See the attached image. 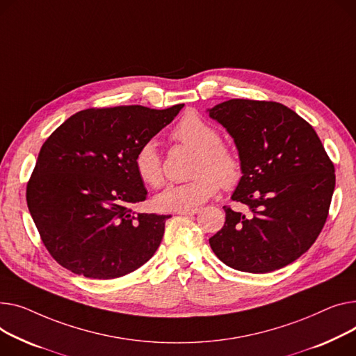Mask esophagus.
Returning a JSON list of instances; mask_svg holds the SVG:
<instances>
[{
    "mask_svg": "<svg viewBox=\"0 0 356 356\" xmlns=\"http://www.w3.org/2000/svg\"><path fill=\"white\" fill-rule=\"evenodd\" d=\"M200 210L199 209H186V210H179L177 215H181V216H193L196 215V213H199Z\"/></svg>",
    "mask_w": 356,
    "mask_h": 356,
    "instance_id": "1",
    "label": "esophagus"
}]
</instances>
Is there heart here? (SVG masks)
Segmentation results:
<instances>
[{
	"label": "heart",
	"instance_id": "b5f03b06",
	"mask_svg": "<svg viewBox=\"0 0 356 356\" xmlns=\"http://www.w3.org/2000/svg\"><path fill=\"white\" fill-rule=\"evenodd\" d=\"M180 143L197 152L193 160L191 181L170 184L154 197L159 210L195 209L211 196L222 184L232 188L242 179L241 161L229 147L220 145V134L196 114L184 115L175 129ZM134 169L138 179L150 187L163 183L161 159L154 141H146L134 156Z\"/></svg>",
	"mask_w": 356,
	"mask_h": 356
}]
</instances>
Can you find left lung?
I'll return each mask as SVG.
<instances>
[{"label": "left lung", "instance_id": "8db88e82", "mask_svg": "<svg viewBox=\"0 0 356 356\" xmlns=\"http://www.w3.org/2000/svg\"><path fill=\"white\" fill-rule=\"evenodd\" d=\"M209 117L239 153L242 179L232 200L250 215L226 211L211 250L236 270L268 273L295 262L319 236L335 191V169L314 127L275 102L232 99Z\"/></svg>", "mask_w": 356, "mask_h": 356}]
</instances>
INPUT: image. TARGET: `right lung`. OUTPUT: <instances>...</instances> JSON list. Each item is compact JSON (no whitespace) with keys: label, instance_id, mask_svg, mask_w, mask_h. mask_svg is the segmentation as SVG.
Instances as JSON below:
<instances>
[{"label":"right lung","instance_id":"1","mask_svg":"<svg viewBox=\"0 0 356 356\" xmlns=\"http://www.w3.org/2000/svg\"><path fill=\"white\" fill-rule=\"evenodd\" d=\"M183 106L87 108L45 140L27 184V204L42 243L63 268L114 279L156 253L170 215L131 210L147 196L134 156Z\"/></svg>","mask_w":356,"mask_h":356}]
</instances>
